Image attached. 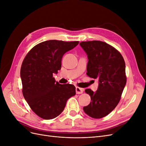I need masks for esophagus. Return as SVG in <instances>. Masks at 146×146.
Here are the masks:
<instances>
[{
  "mask_svg": "<svg viewBox=\"0 0 146 146\" xmlns=\"http://www.w3.org/2000/svg\"><path fill=\"white\" fill-rule=\"evenodd\" d=\"M76 93L77 94H82L83 92V90L81 88H79V87H76Z\"/></svg>",
  "mask_w": 146,
  "mask_h": 146,
  "instance_id": "esophagus-1",
  "label": "esophagus"
}]
</instances>
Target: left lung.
Returning <instances> with one entry per match:
<instances>
[{
	"instance_id": "obj_1",
	"label": "left lung",
	"mask_w": 146,
	"mask_h": 146,
	"mask_svg": "<svg viewBox=\"0 0 146 146\" xmlns=\"http://www.w3.org/2000/svg\"><path fill=\"white\" fill-rule=\"evenodd\" d=\"M80 45L88 55L86 74L99 80L96 92L85 90L91 102L83 110L92 118L104 117L120 101L127 82L125 61L120 52L105 42L83 41Z\"/></svg>"
}]
</instances>
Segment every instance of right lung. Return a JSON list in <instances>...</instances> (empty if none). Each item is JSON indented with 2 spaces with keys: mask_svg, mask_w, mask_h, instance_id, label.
<instances>
[{
  "mask_svg": "<svg viewBox=\"0 0 146 146\" xmlns=\"http://www.w3.org/2000/svg\"><path fill=\"white\" fill-rule=\"evenodd\" d=\"M78 43L44 41L33 47L23 60L21 68L23 96L33 111L44 119L59 116L68 99L76 95V87L55 82L53 74L61 69L63 55Z\"/></svg>",
  "mask_w": 146,
  "mask_h": 146,
  "instance_id": "right-lung-1",
  "label": "right lung"
}]
</instances>
